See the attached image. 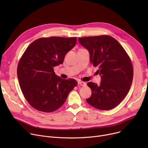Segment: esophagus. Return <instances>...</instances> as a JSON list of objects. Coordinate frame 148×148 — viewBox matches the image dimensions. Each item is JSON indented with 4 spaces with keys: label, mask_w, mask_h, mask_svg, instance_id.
I'll return each instance as SVG.
<instances>
[{
    "label": "esophagus",
    "mask_w": 148,
    "mask_h": 148,
    "mask_svg": "<svg viewBox=\"0 0 148 148\" xmlns=\"http://www.w3.org/2000/svg\"><path fill=\"white\" fill-rule=\"evenodd\" d=\"M78 84L79 85H80V86H85L86 85V83H84V82H82V81H78Z\"/></svg>",
    "instance_id": "34e87169"
}]
</instances>
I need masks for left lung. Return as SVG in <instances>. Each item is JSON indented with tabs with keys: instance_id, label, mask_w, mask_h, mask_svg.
Masks as SVG:
<instances>
[{
	"instance_id": "left-lung-1",
	"label": "left lung",
	"mask_w": 148,
	"mask_h": 148,
	"mask_svg": "<svg viewBox=\"0 0 148 148\" xmlns=\"http://www.w3.org/2000/svg\"><path fill=\"white\" fill-rule=\"evenodd\" d=\"M80 44L89 53L92 65L98 67L99 84L87 83L92 95L87 103L99 110H111L125 98L133 79L131 60L122 46L110 36L79 38Z\"/></svg>"
}]
</instances>
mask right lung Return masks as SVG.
I'll return each instance as SVG.
<instances>
[{"instance_id": "obj_1", "label": "right lung", "mask_w": 148, "mask_h": 148, "mask_svg": "<svg viewBox=\"0 0 148 148\" xmlns=\"http://www.w3.org/2000/svg\"><path fill=\"white\" fill-rule=\"evenodd\" d=\"M77 38H42L31 43L17 67L20 86L27 101L43 112L58 110L77 84L74 79H63L53 68L63 64L66 53L75 46Z\"/></svg>"}]
</instances>
